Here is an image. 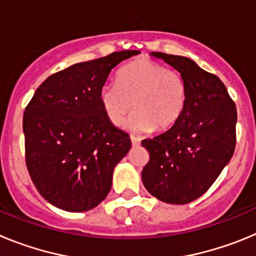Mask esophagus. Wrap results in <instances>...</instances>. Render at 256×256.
Masks as SVG:
<instances>
[{"instance_id": "1", "label": "esophagus", "mask_w": 256, "mask_h": 256, "mask_svg": "<svg viewBox=\"0 0 256 256\" xmlns=\"http://www.w3.org/2000/svg\"><path fill=\"white\" fill-rule=\"evenodd\" d=\"M130 142H132L133 146H137V144H140V138H137L134 136H130Z\"/></svg>"}]
</instances>
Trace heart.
Returning <instances> with one entry per match:
<instances>
[{
  "label": "heart",
  "instance_id": "b5f03b06",
  "mask_svg": "<svg viewBox=\"0 0 256 256\" xmlns=\"http://www.w3.org/2000/svg\"><path fill=\"white\" fill-rule=\"evenodd\" d=\"M134 108L130 126L136 130L162 132L177 123L186 105V84L177 70L148 58L124 65L116 84L100 90V104L108 120L116 128Z\"/></svg>",
  "mask_w": 256,
  "mask_h": 256
}]
</instances>
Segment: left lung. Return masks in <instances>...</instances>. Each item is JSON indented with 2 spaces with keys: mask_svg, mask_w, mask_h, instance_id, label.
Returning a JSON list of instances; mask_svg holds the SVG:
<instances>
[{
  "mask_svg": "<svg viewBox=\"0 0 256 256\" xmlns=\"http://www.w3.org/2000/svg\"><path fill=\"white\" fill-rule=\"evenodd\" d=\"M182 76L186 105L170 130L141 144L150 154L142 182L168 204L196 200L216 182L236 148V105L220 79L183 56L151 52Z\"/></svg>",
  "mask_w": 256,
  "mask_h": 256,
  "instance_id": "8db88e82",
  "label": "left lung"
}]
</instances>
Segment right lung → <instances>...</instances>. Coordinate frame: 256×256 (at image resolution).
Listing matches in <instances>:
<instances>
[{
	"instance_id": "1",
	"label": "right lung",
	"mask_w": 256,
	"mask_h": 256,
	"mask_svg": "<svg viewBox=\"0 0 256 256\" xmlns=\"http://www.w3.org/2000/svg\"><path fill=\"white\" fill-rule=\"evenodd\" d=\"M137 54L112 52L52 74L26 105V168L36 188L54 206L87 212L108 196L115 165L132 144L108 120L100 90L119 62Z\"/></svg>"
}]
</instances>
